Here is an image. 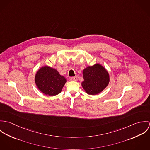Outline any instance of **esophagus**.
I'll return each mask as SVG.
<instances>
[{
  "mask_svg": "<svg viewBox=\"0 0 150 150\" xmlns=\"http://www.w3.org/2000/svg\"><path fill=\"white\" fill-rule=\"evenodd\" d=\"M70 80L71 81H77L78 80V78L77 76L75 77H72L70 78Z\"/></svg>",
  "mask_w": 150,
  "mask_h": 150,
  "instance_id": "obj_1",
  "label": "esophagus"
}]
</instances>
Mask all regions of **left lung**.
<instances>
[{
  "mask_svg": "<svg viewBox=\"0 0 150 150\" xmlns=\"http://www.w3.org/2000/svg\"><path fill=\"white\" fill-rule=\"evenodd\" d=\"M84 81L81 85L89 95H96L102 92L108 84L109 74L100 64L88 66L83 70Z\"/></svg>",
  "mask_w": 150,
  "mask_h": 150,
  "instance_id": "left-lung-1",
  "label": "left lung"
}]
</instances>
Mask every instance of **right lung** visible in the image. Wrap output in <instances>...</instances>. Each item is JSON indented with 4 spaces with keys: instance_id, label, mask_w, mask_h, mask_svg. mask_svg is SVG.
Returning a JSON list of instances; mask_svg holds the SVG:
<instances>
[{
    "instance_id": "1",
    "label": "right lung",
    "mask_w": 150,
    "mask_h": 150,
    "mask_svg": "<svg viewBox=\"0 0 150 150\" xmlns=\"http://www.w3.org/2000/svg\"><path fill=\"white\" fill-rule=\"evenodd\" d=\"M66 82V79L57 70L47 66L40 69L35 76V83L39 89L49 96L59 94Z\"/></svg>"
}]
</instances>
